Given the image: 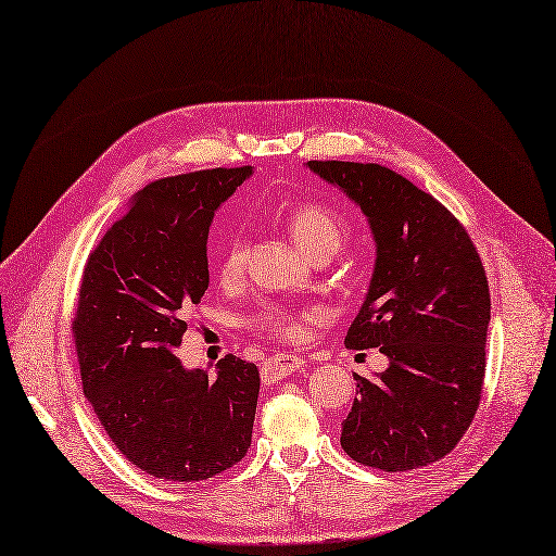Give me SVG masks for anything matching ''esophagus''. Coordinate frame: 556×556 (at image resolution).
<instances>
[{"mask_svg":"<svg viewBox=\"0 0 556 556\" xmlns=\"http://www.w3.org/2000/svg\"><path fill=\"white\" fill-rule=\"evenodd\" d=\"M304 366V359L298 357V355H289V353H279V355H273L267 357L261 366V378L265 382H277L281 378H289L293 376L295 371H300V368Z\"/></svg>","mask_w":556,"mask_h":556,"instance_id":"esophagus-1","label":"esophagus"}]
</instances>
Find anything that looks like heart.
Listing matches in <instances>:
<instances>
[{
  "label": "heart",
  "instance_id": "1",
  "mask_svg": "<svg viewBox=\"0 0 556 556\" xmlns=\"http://www.w3.org/2000/svg\"><path fill=\"white\" fill-rule=\"evenodd\" d=\"M283 222L289 226L293 240L309 254L314 261H327L334 256L348 240L351 226L348 219L330 208L327 203L320 201H302L283 211ZM247 258V231L242 226H231L217 244H215V267L222 279H236ZM316 314L314 312H293L286 306L265 304L256 314L247 318V325L252 330L283 339V341H298L304 332L306 323H309Z\"/></svg>",
  "mask_w": 556,
  "mask_h": 556
}]
</instances>
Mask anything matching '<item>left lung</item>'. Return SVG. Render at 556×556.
I'll return each mask as SVG.
<instances>
[{
  "instance_id": "1",
  "label": "left lung",
  "mask_w": 556,
  "mask_h": 556,
  "mask_svg": "<svg viewBox=\"0 0 556 556\" xmlns=\"http://www.w3.org/2000/svg\"><path fill=\"white\" fill-rule=\"evenodd\" d=\"M371 226L376 265L345 345L380 348L387 371L357 380L341 446L407 471L444 458L477 415L490 323L488 277L465 226L401 174L374 162L309 160Z\"/></svg>"
}]
</instances>
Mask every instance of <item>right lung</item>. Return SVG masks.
Returning <instances> with one entry per match:
<instances>
[{"mask_svg": "<svg viewBox=\"0 0 556 556\" xmlns=\"http://www.w3.org/2000/svg\"><path fill=\"white\" fill-rule=\"evenodd\" d=\"M252 167L147 185L91 252L73 318L85 396L135 467L164 481L213 479L252 444L258 368L226 355L217 376L176 357L185 312L208 289L215 211Z\"/></svg>", "mask_w": 556, "mask_h": 556, "instance_id": "1", "label": "right lung"}]
</instances>
